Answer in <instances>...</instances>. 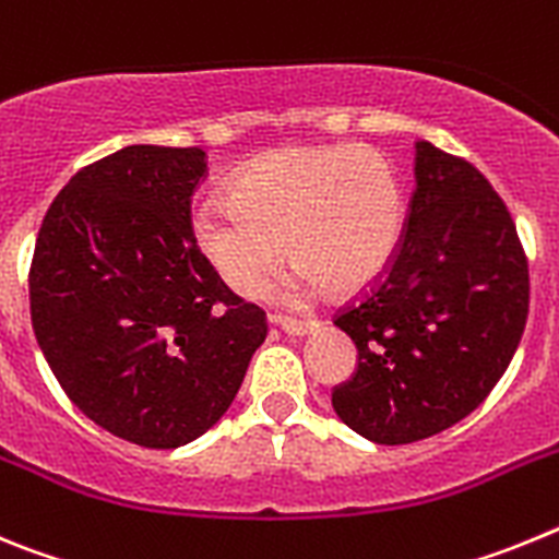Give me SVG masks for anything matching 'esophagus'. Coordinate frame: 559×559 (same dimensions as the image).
Returning <instances> with one entry per match:
<instances>
[{"label": "esophagus", "instance_id": "esophagus-1", "mask_svg": "<svg viewBox=\"0 0 559 559\" xmlns=\"http://www.w3.org/2000/svg\"><path fill=\"white\" fill-rule=\"evenodd\" d=\"M271 322L280 324V330L290 335V338H305V335L316 330V322H296V319H271Z\"/></svg>", "mask_w": 559, "mask_h": 559}]
</instances>
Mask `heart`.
<instances>
[{
  "mask_svg": "<svg viewBox=\"0 0 559 559\" xmlns=\"http://www.w3.org/2000/svg\"><path fill=\"white\" fill-rule=\"evenodd\" d=\"M406 204L397 170L367 145L285 147L235 173L226 199L204 201L190 221L192 243L237 296L269 288L299 263L290 294L328 285L353 294L374 283L397 254Z\"/></svg>",
  "mask_w": 559,
  "mask_h": 559,
  "instance_id": "1",
  "label": "heart"
}]
</instances>
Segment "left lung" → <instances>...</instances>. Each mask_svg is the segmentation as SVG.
Wrapping results in <instances>:
<instances>
[{
  "mask_svg": "<svg viewBox=\"0 0 559 559\" xmlns=\"http://www.w3.org/2000/svg\"><path fill=\"white\" fill-rule=\"evenodd\" d=\"M397 254L335 313L358 369L333 408L378 445H408L476 412L510 367L530 316V260L492 185L417 142Z\"/></svg>",
  "mask_w": 559,
  "mask_h": 559,
  "instance_id": "obj_1",
  "label": "left lung"
}]
</instances>
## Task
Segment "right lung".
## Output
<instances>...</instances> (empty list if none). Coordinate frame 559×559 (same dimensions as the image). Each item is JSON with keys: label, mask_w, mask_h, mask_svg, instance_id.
I'll return each mask as SVG.
<instances>
[{"label": "right lung", "mask_w": 559, "mask_h": 559, "mask_svg": "<svg viewBox=\"0 0 559 559\" xmlns=\"http://www.w3.org/2000/svg\"><path fill=\"white\" fill-rule=\"evenodd\" d=\"M201 147L131 145L78 170L49 204L29 319L67 397L142 448L199 439L231 406L265 313L192 243Z\"/></svg>", "instance_id": "right-lung-1"}]
</instances>
